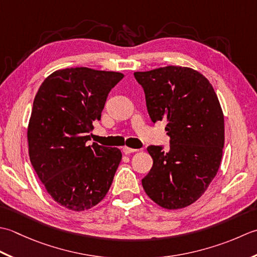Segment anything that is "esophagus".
<instances>
[{
	"label": "esophagus",
	"instance_id": "1",
	"mask_svg": "<svg viewBox=\"0 0 257 257\" xmlns=\"http://www.w3.org/2000/svg\"><path fill=\"white\" fill-rule=\"evenodd\" d=\"M135 152H138V150H135V149H131V148H127V146H124V148H123V153H124V154H131V153H135Z\"/></svg>",
	"mask_w": 257,
	"mask_h": 257
}]
</instances>
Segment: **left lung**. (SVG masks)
Instances as JSON below:
<instances>
[{"instance_id":"obj_1","label":"left lung","mask_w":257,"mask_h":257,"mask_svg":"<svg viewBox=\"0 0 257 257\" xmlns=\"http://www.w3.org/2000/svg\"><path fill=\"white\" fill-rule=\"evenodd\" d=\"M152 122L165 121L170 150L151 145L153 159L142 180L146 194L166 209L191 205L207 190L221 165L224 115L211 83L191 67L135 72Z\"/></svg>"}]
</instances>
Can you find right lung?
I'll use <instances>...</instances> for the list:
<instances>
[{"label":"right lung","mask_w":257,"mask_h":257,"mask_svg":"<svg viewBox=\"0 0 257 257\" xmlns=\"http://www.w3.org/2000/svg\"><path fill=\"white\" fill-rule=\"evenodd\" d=\"M118 72L71 67L52 73L36 93L28 127L29 155L45 190L71 211L90 209L112 185L122 160L116 148L86 145Z\"/></svg>","instance_id":"1"}]
</instances>
